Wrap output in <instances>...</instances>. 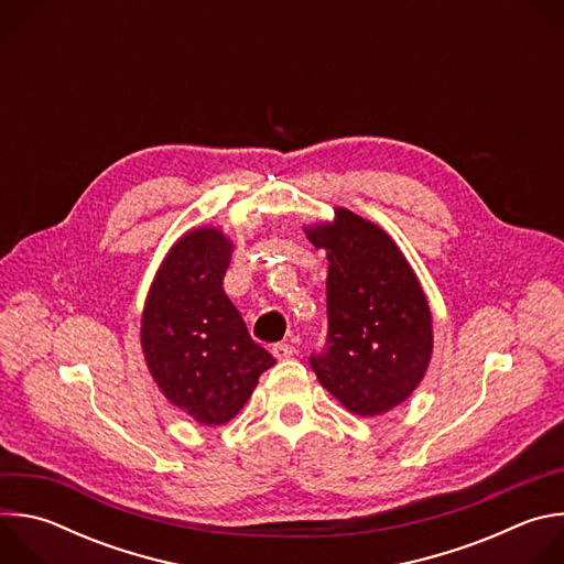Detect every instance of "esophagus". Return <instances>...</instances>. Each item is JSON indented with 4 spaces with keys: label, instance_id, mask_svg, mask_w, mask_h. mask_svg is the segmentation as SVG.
I'll return each instance as SVG.
<instances>
[{
    "label": "esophagus",
    "instance_id": "34e87169",
    "mask_svg": "<svg viewBox=\"0 0 564 564\" xmlns=\"http://www.w3.org/2000/svg\"><path fill=\"white\" fill-rule=\"evenodd\" d=\"M294 352H296V350H294L292 344H274V348H272V355H274L276 359H290Z\"/></svg>",
    "mask_w": 564,
    "mask_h": 564
}]
</instances>
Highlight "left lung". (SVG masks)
<instances>
[{
	"label": "left lung",
	"instance_id": "obj_1",
	"mask_svg": "<svg viewBox=\"0 0 564 564\" xmlns=\"http://www.w3.org/2000/svg\"><path fill=\"white\" fill-rule=\"evenodd\" d=\"M305 236L328 257V337L310 366L333 397L361 417L406 401L433 355V316L406 257L375 223L346 207Z\"/></svg>",
	"mask_w": 564,
	"mask_h": 564
}]
</instances>
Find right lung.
Segmentation results:
<instances>
[{
  "label": "right lung",
  "instance_id": "right-lung-1",
  "mask_svg": "<svg viewBox=\"0 0 564 564\" xmlns=\"http://www.w3.org/2000/svg\"><path fill=\"white\" fill-rule=\"evenodd\" d=\"M231 252L220 229H189L160 263L142 310L140 344L153 381L203 426L227 424L274 366L223 290Z\"/></svg>",
  "mask_w": 564,
  "mask_h": 564
}]
</instances>
